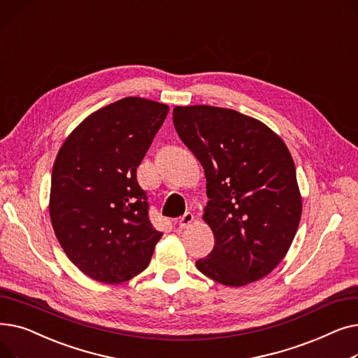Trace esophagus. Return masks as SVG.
Segmentation results:
<instances>
[{
	"label": "esophagus",
	"instance_id": "esophagus-1",
	"mask_svg": "<svg viewBox=\"0 0 358 358\" xmlns=\"http://www.w3.org/2000/svg\"><path fill=\"white\" fill-rule=\"evenodd\" d=\"M193 220H194V215H193L192 212H185V213L180 217V220H178V227H180L181 229L189 228L190 223H192Z\"/></svg>",
	"mask_w": 358,
	"mask_h": 358
}]
</instances>
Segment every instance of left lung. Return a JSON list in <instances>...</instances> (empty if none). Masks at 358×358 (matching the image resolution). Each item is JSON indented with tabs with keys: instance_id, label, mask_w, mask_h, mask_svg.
<instances>
[{
	"instance_id": "obj_1",
	"label": "left lung",
	"mask_w": 358,
	"mask_h": 358,
	"mask_svg": "<svg viewBox=\"0 0 358 358\" xmlns=\"http://www.w3.org/2000/svg\"><path fill=\"white\" fill-rule=\"evenodd\" d=\"M173 122L208 181L203 219L215 247L196 267L231 287L266 277L287 254L302 215L287 146L264 123L231 108L177 106Z\"/></svg>"
}]
</instances>
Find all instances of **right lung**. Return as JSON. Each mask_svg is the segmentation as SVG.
<instances>
[{"mask_svg":"<svg viewBox=\"0 0 358 358\" xmlns=\"http://www.w3.org/2000/svg\"><path fill=\"white\" fill-rule=\"evenodd\" d=\"M166 115L165 104L122 99L88 116L56 157L52 227L68 258L94 280L117 285L135 277L162 236L136 168Z\"/></svg>","mask_w":358,"mask_h":358,"instance_id":"add662e5","label":"right lung"}]
</instances>
